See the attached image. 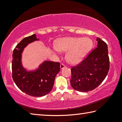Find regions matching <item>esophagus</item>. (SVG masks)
Segmentation results:
<instances>
[{"mask_svg": "<svg viewBox=\"0 0 122 122\" xmlns=\"http://www.w3.org/2000/svg\"><path fill=\"white\" fill-rule=\"evenodd\" d=\"M66 67V66H65V65H64V64H61V65H60V69H63V68H65Z\"/></svg>", "mask_w": 122, "mask_h": 122, "instance_id": "esophagus-1", "label": "esophagus"}]
</instances>
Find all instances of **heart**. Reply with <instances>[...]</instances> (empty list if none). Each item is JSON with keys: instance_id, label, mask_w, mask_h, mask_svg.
<instances>
[{"instance_id": "heart-1", "label": "heart", "mask_w": 122, "mask_h": 122, "mask_svg": "<svg viewBox=\"0 0 122 122\" xmlns=\"http://www.w3.org/2000/svg\"><path fill=\"white\" fill-rule=\"evenodd\" d=\"M92 40L88 38L67 37L55 41L54 47L58 51H67L66 59L70 64L80 62L92 47Z\"/></svg>"}]
</instances>
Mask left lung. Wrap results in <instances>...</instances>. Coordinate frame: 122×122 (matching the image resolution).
<instances>
[{
    "label": "left lung",
    "mask_w": 122,
    "mask_h": 122,
    "mask_svg": "<svg viewBox=\"0 0 122 122\" xmlns=\"http://www.w3.org/2000/svg\"><path fill=\"white\" fill-rule=\"evenodd\" d=\"M97 48L77 66L71 68V84L74 89L88 92L97 87L108 73L110 62L108 46L97 38Z\"/></svg>",
    "instance_id": "8db88e82"
}]
</instances>
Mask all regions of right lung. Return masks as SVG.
<instances>
[{
	"instance_id": "obj_1",
	"label": "right lung",
	"mask_w": 122,
	"mask_h": 122,
	"mask_svg": "<svg viewBox=\"0 0 122 122\" xmlns=\"http://www.w3.org/2000/svg\"><path fill=\"white\" fill-rule=\"evenodd\" d=\"M36 34L25 38L14 48L12 55V77L16 86L22 92L34 97L46 95L53 89L55 76L60 71V64L44 61L34 70H28L22 63L24 48L36 41Z\"/></svg>"
}]
</instances>
